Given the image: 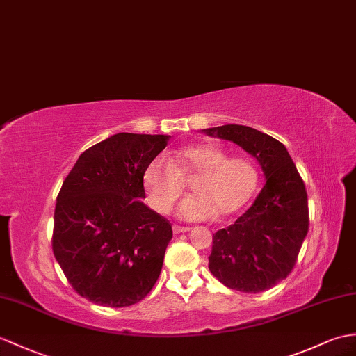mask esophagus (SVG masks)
I'll use <instances>...</instances> for the list:
<instances>
[{
  "label": "esophagus",
  "mask_w": 356,
  "mask_h": 356,
  "mask_svg": "<svg viewBox=\"0 0 356 356\" xmlns=\"http://www.w3.org/2000/svg\"><path fill=\"white\" fill-rule=\"evenodd\" d=\"M188 230H189V227H185V226H177V225L172 226V232H175L176 235L177 234H185V232H188Z\"/></svg>",
  "instance_id": "obj_1"
}]
</instances>
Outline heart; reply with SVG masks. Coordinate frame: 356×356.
<instances>
[{
  "mask_svg": "<svg viewBox=\"0 0 356 356\" xmlns=\"http://www.w3.org/2000/svg\"><path fill=\"white\" fill-rule=\"evenodd\" d=\"M195 175L194 195L185 198L179 216L189 221L225 218L241 211L259 185V170L247 156H227L216 144H194L175 152L170 162L153 159L144 170V188L153 208L170 213L184 193L181 179Z\"/></svg>",
  "mask_w": 356,
  "mask_h": 356,
  "instance_id": "1",
  "label": "heart"
}]
</instances>
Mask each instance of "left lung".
Masks as SVG:
<instances>
[{
    "mask_svg": "<svg viewBox=\"0 0 356 356\" xmlns=\"http://www.w3.org/2000/svg\"><path fill=\"white\" fill-rule=\"evenodd\" d=\"M203 131L241 147L266 176L250 208L213 235L209 270L230 290L267 291L290 275L308 234L305 184L285 145L270 135L239 124Z\"/></svg>",
    "mask_w": 356,
    "mask_h": 356,
    "instance_id": "obj_1",
    "label": "left lung"
}]
</instances>
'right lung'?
<instances>
[{"label": "right lung", "instance_id": "right-lung-1", "mask_svg": "<svg viewBox=\"0 0 356 356\" xmlns=\"http://www.w3.org/2000/svg\"><path fill=\"white\" fill-rule=\"evenodd\" d=\"M168 139L117 134L81 153L63 180L53 252L71 286L89 302L130 307L161 275L172 230L143 203V176Z\"/></svg>", "mask_w": 356, "mask_h": 356}]
</instances>
